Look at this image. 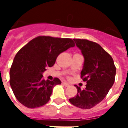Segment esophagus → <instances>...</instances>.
<instances>
[{"label": "esophagus", "mask_w": 128, "mask_h": 128, "mask_svg": "<svg viewBox=\"0 0 128 128\" xmlns=\"http://www.w3.org/2000/svg\"><path fill=\"white\" fill-rule=\"evenodd\" d=\"M63 85H64V86H66V87H68V86H69V84L68 83H66V82H63Z\"/></svg>", "instance_id": "obj_1"}]
</instances>
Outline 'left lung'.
I'll return each mask as SVG.
<instances>
[{
	"mask_svg": "<svg viewBox=\"0 0 128 128\" xmlns=\"http://www.w3.org/2000/svg\"><path fill=\"white\" fill-rule=\"evenodd\" d=\"M73 40L84 58L81 78L87 84L84 89L75 85L78 94L69 102L80 108L90 109L107 95L114 82L116 67L112 57L97 43L87 40Z\"/></svg>",
	"mask_w": 128,
	"mask_h": 128,
	"instance_id": "1",
	"label": "left lung"
}]
</instances>
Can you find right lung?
<instances>
[{"label":"right lung","mask_w":128,"mask_h":128,"mask_svg":"<svg viewBox=\"0 0 128 128\" xmlns=\"http://www.w3.org/2000/svg\"><path fill=\"white\" fill-rule=\"evenodd\" d=\"M75 46L73 40L39 36L28 42L16 55L10 68V86L20 104L36 108L50 99L54 86L61 84L58 78L44 80L42 73L53 66L58 56Z\"/></svg>","instance_id":"obj_1"}]
</instances>
